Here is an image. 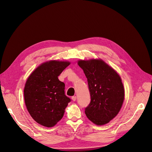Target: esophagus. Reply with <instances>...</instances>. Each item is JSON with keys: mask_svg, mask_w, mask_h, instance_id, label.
<instances>
[{"mask_svg": "<svg viewBox=\"0 0 152 152\" xmlns=\"http://www.w3.org/2000/svg\"><path fill=\"white\" fill-rule=\"evenodd\" d=\"M76 99H77V97H76V96H72V99L74 101V102H75V101L76 100Z\"/></svg>", "mask_w": 152, "mask_h": 152, "instance_id": "esophagus-1", "label": "esophagus"}]
</instances>
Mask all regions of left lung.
<instances>
[{
  "label": "left lung",
  "mask_w": 152,
  "mask_h": 152,
  "mask_svg": "<svg viewBox=\"0 0 152 152\" xmlns=\"http://www.w3.org/2000/svg\"><path fill=\"white\" fill-rule=\"evenodd\" d=\"M78 66L87 78L91 101L85 114L96 125L107 124L116 116L124 98L121 79L113 69L102 60L80 61Z\"/></svg>",
  "instance_id": "left-lung-1"
}]
</instances>
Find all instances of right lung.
<instances>
[{"instance_id": "1", "label": "right lung", "mask_w": 152, "mask_h": 152, "mask_svg": "<svg viewBox=\"0 0 152 152\" xmlns=\"http://www.w3.org/2000/svg\"><path fill=\"white\" fill-rule=\"evenodd\" d=\"M70 62L51 61L42 64L28 77L24 88L25 102L33 119L48 127L63 117L71 99L65 95V84L58 76Z\"/></svg>"}]
</instances>
